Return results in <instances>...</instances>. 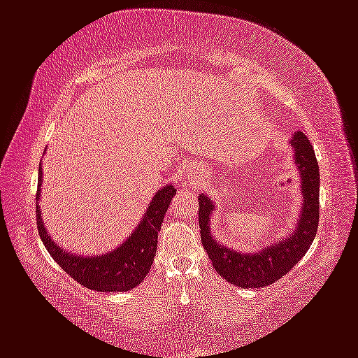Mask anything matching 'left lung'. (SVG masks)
Listing matches in <instances>:
<instances>
[{"label":"left lung","mask_w":358,"mask_h":358,"mask_svg":"<svg viewBox=\"0 0 358 358\" xmlns=\"http://www.w3.org/2000/svg\"><path fill=\"white\" fill-rule=\"evenodd\" d=\"M294 161L302 180L303 202L297 225L285 241L268 244L257 252L241 254L228 249L213 238L210 220L213 204L206 194H199L201 241L217 273L239 287H264L285 276L303 257L317 236L320 218V172L310 141L302 131L291 138Z\"/></svg>","instance_id":"8db88e82"}]
</instances>
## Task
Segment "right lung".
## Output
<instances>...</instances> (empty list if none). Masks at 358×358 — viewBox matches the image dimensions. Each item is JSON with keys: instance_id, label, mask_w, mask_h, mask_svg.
Masks as SVG:
<instances>
[{"instance_id": "obj_1", "label": "right lung", "mask_w": 358, "mask_h": 358, "mask_svg": "<svg viewBox=\"0 0 358 358\" xmlns=\"http://www.w3.org/2000/svg\"><path fill=\"white\" fill-rule=\"evenodd\" d=\"M41 165L38 169V189H36V225L43 244L56 264L71 275L80 285L99 292L130 291L146 278L151 270L154 255L157 249V234L161 231L164 215L170 201L177 194L172 185H165L154 194L151 204L136 230L128 236L124 244L98 257H83L67 252L52 241L43 223L38 207L41 189Z\"/></svg>"}]
</instances>
